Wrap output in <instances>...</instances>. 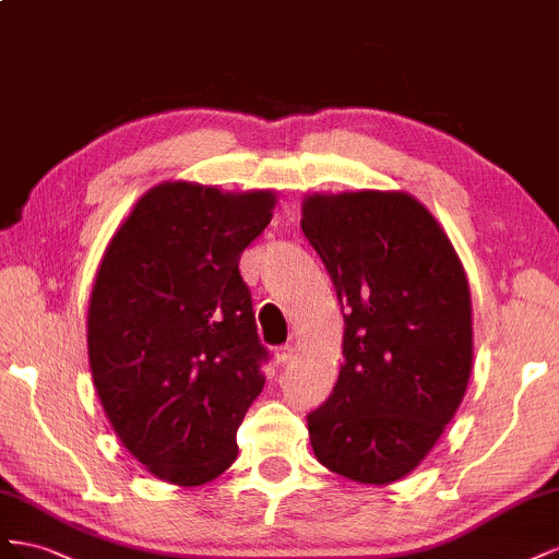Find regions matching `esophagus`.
Returning <instances> with one entry per match:
<instances>
[{
  "mask_svg": "<svg viewBox=\"0 0 559 559\" xmlns=\"http://www.w3.org/2000/svg\"><path fill=\"white\" fill-rule=\"evenodd\" d=\"M293 354H295V344H281V346H276V350H274V358H276L278 362H288V360L293 358Z\"/></svg>",
  "mask_w": 559,
  "mask_h": 559,
  "instance_id": "1",
  "label": "esophagus"
}]
</instances>
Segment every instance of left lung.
<instances>
[{
  "label": "left lung",
  "mask_w": 559,
  "mask_h": 559,
  "mask_svg": "<svg viewBox=\"0 0 559 559\" xmlns=\"http://www.w3.org/2000/svg\"><path fill=\"white\" fill-rule=\"evenodd\" d=\"M301 231L321 254L344 311V362L311 412L316 459L362 485L417 468L452 421L473 368L464 264L407 191L309 194Z\"/></svg>",
  "instance_id": "1"
}]
</instances>
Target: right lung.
<instances>
[{
    "label": "right lung",
    "mask_w": 559,
    "mask_h": 559,
    "mask_svg": "<svg viewBox=\"0 0 559 559\" xmlns=\"http://www.w3.org/2000/svg\"><path fill=\"white\" fill-rule=\"evenodd\" d=\"M274 205L269 189L168 180L138 199L103 254L88 301L93 386L158 480L205 485L238 454L266 358L238 260Z\"/></svg>",
    "instance_id": "obj_1"
}]
</instances>
